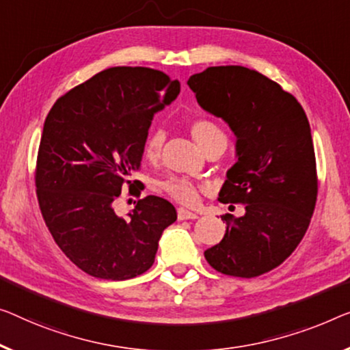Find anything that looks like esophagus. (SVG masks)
Returning <instances> with one entry per match:
<instances>
[{
	"label": "esophagus",
	"instance_id": "obj_1",
	"mask_svg": "<svg viewBox=\"0 0 350 350\" xmlns=\"http://www.w3.org/2000/svg\"><path fill=\"white\" fill-rule=\"evenodd\" d=\"M177 218L179 220H195V218H198L196 213H193L190 211H187V208H177Z\"/></svg>",
	"mask_w": 350,
	"mask_h": 350
}]
</instances>
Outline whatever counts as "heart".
I'll list each match as a JSON object with an SVG mask.
<instances>
[{"instance_id": "1", "label": "heart", "mask_w": 350, "mask_h": 350, "mask_svg": "<svg viewBox=\"0 0 350 350\" xmlns=\"http://www.w3.org/2000/svg\"><path fill=\"white\" fill-rule=\"evenodd\" d=\"M190 133L195 142L200 144L201 149H204L207 144L215 142L217 138H225V133L221 132V129L218 125L211 121V119H195L190 124ZM165 143V133L161 130H154L152 133L149 135L148 139H146L144 144V155L149 160H155L161 152V148H163ZM161 190H163L166 195L173 198L180 204H195L200 198L201 193V185L195 184V182L187 179V177H177L173 176L170 179H166L163 184H161Z\"/></svg>"}]
</instances>
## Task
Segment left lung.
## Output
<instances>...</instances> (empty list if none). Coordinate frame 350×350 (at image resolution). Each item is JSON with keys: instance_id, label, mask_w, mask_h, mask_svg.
Segmentation results:
<instances>
[{"instance_id": "8db88e82", "label": "left lung", "mask_w": 350, "mask_h": 350, "mask_svg": "<svg viewBox=\"0 0 350 350\" xmlns=\"http://www.w3.org/2000/svg\"><path fill=\"white\" fill-rule=\"evenodd\" d=\"M187 85L206 111L237 137V161L218 201L243 204L245 215H221L226 234L204 252L217 272L254 278L278 267L301 242L317 200L316 155L304 108L256 70L207 67ZM232 207V206H231Z\"/></svg>"}]
</instances>
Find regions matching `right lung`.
Segmentation results:
<instances>
[{
	"label": "right lung",
	"instance_id": "1",
	"mask_svg": "<svg viewBox=\"0 0 350 350\" xmlns=\"http://www.w3.org/2000/svg\"><path fill=\"white\" fill-rule=\"evenodd\" d=\"M180 92V83L149 67H111L66 92L51 107L36 161V195L55 242L83 272L122 281L154 264L165 228L176 221L163 198L135 202L129 218L114 201L142 166L154 113Z\"/></svg>",
	"mask_w": 350,
	"mask_h": 350
}]
</instances>
